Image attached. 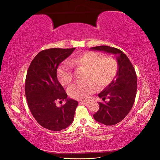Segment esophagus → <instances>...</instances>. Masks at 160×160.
I'll return each mask as SVG.
<instances>
[{"instance_id":"34e87169","label":"esophagus","mask_w":160,"mask_h":160,"mask_svg":"<svg viewBox=\"0 0 160 160\" xmlns=\"http://www.w3.org/2000/svg\"><path fill=\"white\" fill-rule=\"evenodd\" d=\"M80 103L83 104L84 105H88L89 104V101H81Z\"/></svg>"}]
</instances>
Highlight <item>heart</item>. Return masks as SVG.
I'll return each mask as SVG.
<instances>
[{
	"mask_svg": "<svg viewBox=\"0 0 160 160\" xmlns=\"http://www.w3.org/2000/svg\"><path fill=\"white\" fill-rule=\"evenodd\" d=\"M70 63L87 69L85 79L88 81L73 84L69 89L71 98L79 100L88 99L96 91V84L100 88L109 85L117 77L119 71L118 61L114 57H104V55L93 51L86 52L73 58L70 60ZM70 64L69 62H64L58 69V78L64 86L69 85L72 81Z\"/></svg>",
	"mask_w": 160,
	"mask_h": 160,
	"instance_id": "heart-1",
	"label": "heart"
}]
</instances>
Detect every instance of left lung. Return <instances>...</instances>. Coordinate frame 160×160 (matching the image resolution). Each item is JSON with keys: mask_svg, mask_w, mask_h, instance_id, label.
<instances>
[{"mask_svg": "<svg viewBox=\"0 0 160 160\" xmlns=\"http://www.w3.org/2000/svg\"><path fill=\"white\" fill-rule=\"evenodd\" d=\"M91 50L103 51L116 55L119 71L116 79L98 94L103 102H99V109L93 115L94 119L105 125L117 124L132 109L137 91V75L127 55L118 49L109 46L91 47ZM108 98L109 102H105Z\"/></svg>", "mask_w": 160, "mask_h": 160, "instance_id": "obj_1", "label": "left lung"}]
</instances>
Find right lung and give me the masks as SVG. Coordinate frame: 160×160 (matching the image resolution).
Returning a JSON list of instances; mask_svg holds the SVG:
<instances>
[{
  "mask_svg": "<svg viewBox=\"0 0 160 160\" xmlns=\"http://www.w3.org/2000/svg\"><path fill=\"white\" fill-rule=\"evenodd\" d=\"M75 48L52 49L39 52L31 61L25 80V95L31 112L42 127L51 131L67 128L73 121L77 101L67 99V95L58 81V66ZM65 100L57 106L56 101Z\"/></svg>",
  "mask_w": 160,
  "mask_h": 160,
  "instance_id": "right-lung-1",
  "label": "right lung"
}]
</instances>
